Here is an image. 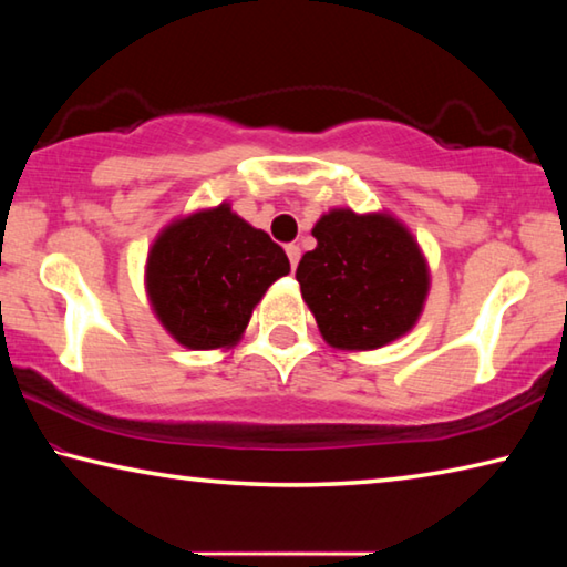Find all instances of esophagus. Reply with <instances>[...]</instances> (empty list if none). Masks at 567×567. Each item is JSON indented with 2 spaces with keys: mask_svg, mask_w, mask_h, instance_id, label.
<instances>
[{
  "mask_svg": "<svg viewBox=\"0 0 567 567\" xmlns=\"http://www.w3.org/2000/svg\"><path fill=\"white\" fill-rule=\"evenodd\" d=\"M285 252H287V257H290V267L295 270L297 262H300V255H302L300 252V245H287Z\"/></svg>",
  "mask_w": 567,
  "mask_h": 567,
  "instance_id": "esophagus-1",
  "label": "esophagus"
}]
</instances>
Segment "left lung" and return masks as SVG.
I'll use <instances>...</instances> for the list:
<instances>
[{
	"label": "left lung",
	"instance_id": "1",
	"mask_svg": "<svg viewBox=\"0 0 567 567\" xmlns=\"http://www.w3.org/2000/svg\"><path fill=\"white\" fill-rule=\"evenodd\" d=\"M312 237L318 247L302 255L295 277L324 342L378 350L415 328L430 272L405 225L388 213L330 209Z\"/></svg>",
	"mask_w": 567,
	"mask_h": 567
}]
</instances>
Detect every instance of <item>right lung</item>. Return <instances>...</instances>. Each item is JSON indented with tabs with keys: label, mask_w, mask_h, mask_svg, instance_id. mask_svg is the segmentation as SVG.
Masks as SVG:
<instances>
[{
	"label": "right lung",
	"mask_w": 567,
	"mask_h": 567,
	"mask_svg": "<svg viewBox=\"0 0 567 567\" xmlns=\"http://www.w3.org/2000/svg\"><path fill=\"white\" fill-rule=\"evenodd\" d=\"M287 272L285 249L225 203L162 229L150 247L145 282L172 338L189 350H217L243 338L255 305Z\"/></svg>",
	"instance_id": "add662e5"
}]
</instances>
